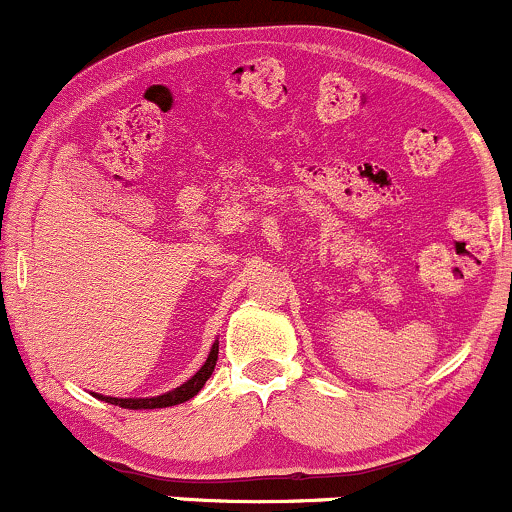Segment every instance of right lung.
Here are the masks:
<instances>
[{
	"mask_svg": "<svg viewBox=\"0 0 512 512\" xmlns=\"http://www.w3.org/2000/svg\"><path fill=\"white\" fill-rule=\"evenodd\" d=\"M216 361H219V339H216V342L211 344L209 356H207V361H204V366L199 368L197 373L192 375L190 380H187V383H182L180 387H173V390L163 392V395H156V397H108V395H98V392H91V395L101 399V402L115 404V407H122V409H163V407H175V404L187 402V399H192L199 390H202L204 383H207V380L211 378V373H214Z\"/></svg>",
	"mask_w": 512,
	"mask_h": 512,
	"instance_id": "right-lung-1",
	"label": "right lung"
}]
</instances>
